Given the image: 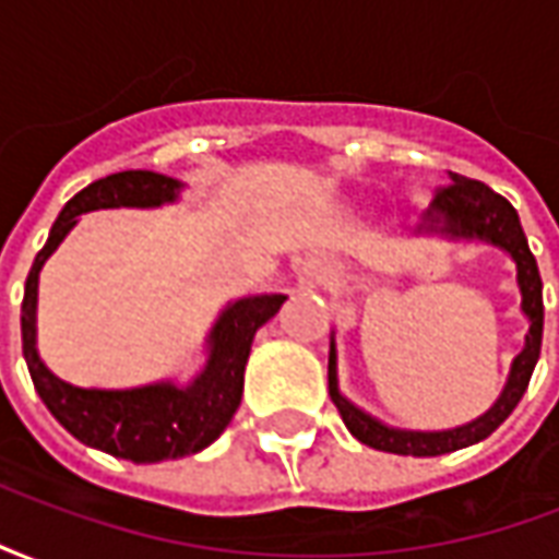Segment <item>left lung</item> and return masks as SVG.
Returning <instances> with one entry per match:
<instances>
[{
	"instance_id": "1",
	"label": "left lung",
	"mask_w": 559,
	"mask_h": 559,
	"mask_svg": "<svg viewBox=\"0 0 559 559\" xmlns=\"http://www.w3.org/2000/svg\"><path fill=\"white\" fill-rule=\"evenodd\" d=\"M413 236H440V239H449V242H485L506 251V254L512 257V263H515L521 314L527 317L524 347H521V353L509 365V377H506L497 401L481 416L467 421V425H455V428H443V431L395 428V425H386V421H380L377 416L362 411L359 404H353L341 392L338 344H335V332H332V344H329V395L335 401L347 431L359 443L380 449V452L431 457L479 443V440H485L488 433L497 431L509 419V413L515 411L518 401L524 399L533 368L539 362L545 308H542L539 266H536V257L530 254L527 236L521 230V218H518L515 206L506 197L493 194L485 182L449 173V185L433 191L431 206L421 212L419 224L413 227Z\"/></svg>"
}]
</instances>
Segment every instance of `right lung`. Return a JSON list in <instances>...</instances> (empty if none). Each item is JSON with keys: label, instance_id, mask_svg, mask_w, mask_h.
I'll return each instance as SVG.
<instances>
[{"label": "right lung", "instance_id": "obj_1", "mask_svg": "<svg viewBox=\"0 0 559 559\" xmlns=\"http://www.w3.org/2000/svg\"><path fill=\"white\" fill-rule=\"evenodd\" d=\"M185 185L152 170H126L86 185L59 212L23 290L20 332L23 359L29 365L35 392L41 395L53 419L74 433L80 443L134 464H158L170 457L197 455L215 443L230 425L242 401L245 365L251 356L257 329L266 326L287 302L284 293H254L224 305L206 338V362L188 383L158 380L134 389H83L56 377L35 347V308L38 275L80 215L95 209H158L182 197Z\"/></svg>", "mask_w": 559, "mask_h": 559}]
</instances>
